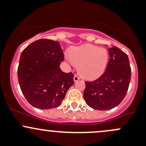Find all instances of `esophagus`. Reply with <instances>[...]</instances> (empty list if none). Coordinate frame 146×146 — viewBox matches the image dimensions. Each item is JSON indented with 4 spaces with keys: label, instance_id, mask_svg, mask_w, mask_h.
<instances>
[{
    "label": "esophagus",
    "instance_id": "obj_1",
    "mask_svg": "<svg viewBox=\"0 0 146 146\" xmlns=\"http://www.w3.org/2000/svg\"><path fill=\"white\" fill-rule=\"evenodd\" d=\"M79 79H80L79 76H78V75H75L74 78H73V80H74V82H76V81H78Z\"/></svg>",
    "mask_w": 146,
    "mask_h": 146
}]
</instances>
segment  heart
<instances>
[{"label":"heart","mask_w":146,"mask_h":146,"mask_svg":"<svg viewBox=\"0 0 146 146\" xmlns=\"http://www.w3.org/2000/svg\"><path fill=\"white\" fill-rule=\"evenodd\" d=\"M69 58L75 65L78 66V73L82 78L94 80L105 72L109 54L106 49L85 44L71 48Z\"/></svg>","instance_id":"b5f03b06"}]
</instances>
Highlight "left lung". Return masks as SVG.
I'll return each mask as SVG.
<instances>
[{
    "mask_svg": "<svg viewBox=\"0 0 146 146\" xmlns=\"http://www.w3.org/2000/svg\"><path fill=\"white\" fill-rule=\"evenodd\" d=\"M108 51L110 59L104 74L95 80L85 82L84 99L95 110H110L119 105L125 97L131 80L127 54L115 46Z\"/></svg>",
    "mask_w": 146,
    "mask_h": 146,
    "instance_id": "8db88e82",
    "label": "left lung"
}]
</instances>
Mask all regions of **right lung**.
Returning a JSON list of instances; mask_svg holds the SVG:
<instances>
[{
  "label": "right lung",
  "mask_w": 146,
  "mask_h": 146,
  "mask_svg": "<svg viewBox=\"0 0 146 146\" xmlns=\"http://www.w3.org/2000/svg\"><path fill=\"white\" fill-rule=\"evenodd\" d=\"M64 54L57 41L40 39L22 51L17 76L27 101L38 109H50L61 105L67 91L74 83V75L61 70Z\"/></svg>",
  "instance_id": "add662e5"
}]
</instances>
